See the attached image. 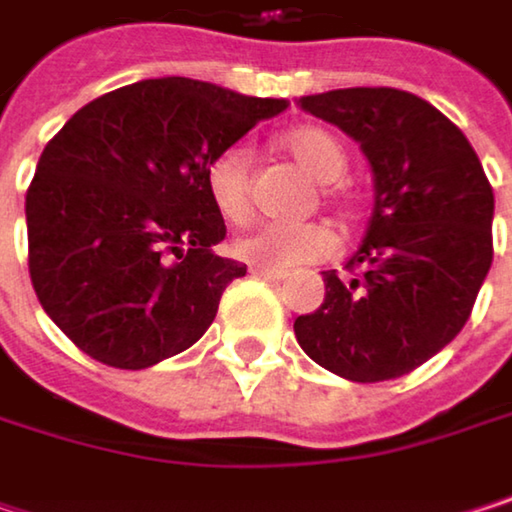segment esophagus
<instances>
[{
    "mask_svg": "<svg viewBox=\"0 0 512 512\" xmlns=\"http://www.w3.org/2000/svg\"><path fill=\"white\" fill-rule=\"evenodd\" d=\"M252 275H260L266 281H284L287 269H272V266H263V263H252Z\"/></svg>",
    "mask_w": 512,
    "mask_h": 512,
    "instance_id": "34e87169",
    "label": "esophagus"
}]
</instances>
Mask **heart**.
I'll return each mask as SVG.
<instances>
[{
	"label": "heart",
	"instance_id": "obj_1",
	"mask_svg": "<svg viewBox=\"0 0 512 512\" xmlns=\"http://www.w3.org/2000/svg\"><path fill=\"white\" fill-rule=\"evenodd\" d=\"M284 151L293 156L305 171H311L323 183V195L341 207L350 204V195L335 183L344 177L350 156L344 142L323 130V127H296L284 133L281 139ZM207 195L213 207L231 219L240 222L252 210V186H249V154L234 145L225 148L207 162L204 171ZM338 237L323 222H299V225H257L234 240V252L252 263H269V266H293L308 260H323L335 252Z\"/></svg>",
	"mask_w": 512,
	"mask_h": 512
}]
</instances>
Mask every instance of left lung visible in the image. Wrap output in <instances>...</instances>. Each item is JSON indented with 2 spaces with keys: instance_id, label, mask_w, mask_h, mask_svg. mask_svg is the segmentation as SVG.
<instances>
[{
  "instance_id": "left-lung-1",
  "label": "left lung",
  "mask_w": 512,
  "mask_h": 512,
  "mask_svg": "<svg viewBox=\"0 0 512 512\" xmlns=\"http://www.w3.org/2000/svg\"><path fill=\"white\" fill-rule=\"evenodd\" d=\"M299 106L361 145L376 204L350 275L323 272L326 299L296 317V341L344 379H397L471 317L492 266V186L460 127L409 91L338 88Z\"/></svg>"
}]
</instances>
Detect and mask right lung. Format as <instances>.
I'll list each match as a JSON object with an SVG mask.
<instances>
[{
	"label": "right lung",
	"mask_w": 512,
	"mask_h": 512,
	"mask_svg": "<svg viewBox=\"0 0 512 512\" xmlns=\"http://www.w3.org/2000/svg\"><path fill=\"white\" fill-rule=\"evenodd\" d=\"M284 109L165 76L91 100L52 136L26 192L29 275L85 356L142 370L210 329L246 263L213 252L225 219L207 162Z\"/></svg>",
	"instance_id": "right-lung-1"
}]
</instances>
